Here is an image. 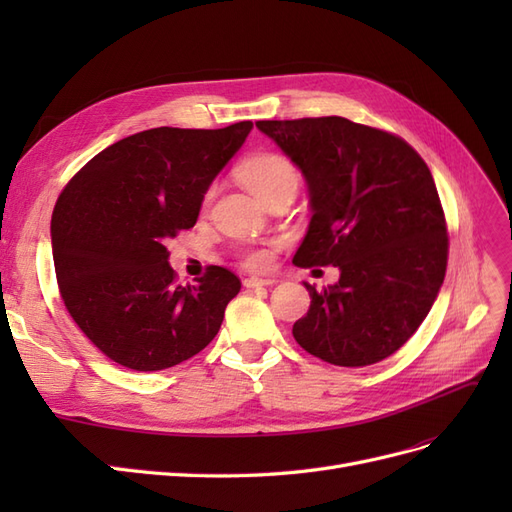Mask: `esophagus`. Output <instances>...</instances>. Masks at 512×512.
I'll list each match as a JSON object with an SVG mask.
<instances>
[{
    "label": "esophagus",
    "instance_id": "obj_1",
    "mask_svg": "<svg viewBox=\"0 0 512 512\" xmlns=\"http://www.w3.org/2000/svg\"><path fill=\"white\" fill-rule=\"evenodd\" d=\"M273 284L275 280H271V277H258V275H250L243 280L245 288H260V286H273Z\"/></svg>",
    "mask_w": 512,
    "mask_h": 512
}]
</instances>
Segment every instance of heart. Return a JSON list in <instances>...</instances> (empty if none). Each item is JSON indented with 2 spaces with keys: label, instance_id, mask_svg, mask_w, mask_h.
<instances>
[{
  "label": "heart",
  "instance_id": "1",
  "mask_svg": "<svg viewBox=\"0 0 512 512\" xmlns=\"http://www.w3.org/2000/svg\"><path fill=\"white\" fill-rule=\"evenodd\" d=\"M237 177L262 205L277 194H294L299 188V170L294 168V164L288 158L273 151H262L252 158H247L237 168ZM269 258L271 254L267 250H252L247 252L245 262L250 267H265Z\"/></svg>",
  "mask_w": 512,
  "mask_h": 512
}]
</instances>
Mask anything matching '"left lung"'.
I'll return each mask as SVG.
<instances>
[{
    "label": "left lung",
    "mask_w": 512,
    "mask_h": 512,
    "mask_svg": "<svg viewBox=\"0 0 512 512\" xmlns=\"http://www.w3.org/2000/svg\"><path fill=\"white\" fill-rule=\"evenodd\" d=\"M301 170L312 220L292 262L339 269L294 322L318 359L365 367L404 346L427 318L446 273L448 237L436 183L399 136L344 117L256 121Z\"/></svg>",
    "instance_id": "left-lung-1"
}]
</instances>
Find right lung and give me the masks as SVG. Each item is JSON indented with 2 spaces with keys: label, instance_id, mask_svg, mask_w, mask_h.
Listing matches in <instances>:
<instances>
[{
  "label": "right lung",
  "instance_id": "1",
  "mask_svg": "<svg viewBox=\"0 0 512 512\" xmlns=\"http://www.w3.org/2000/svg\"><path fill=\"white\" fill-rule=\"evenodd\" d=\"M252 128L136 132L91 158L57 198L51 243L61 299L111 361L160 371L218 335L239 277L209 267L198 284L179 286L166 241L196 224L209 185Z\"/></svg>",
  "mask_w": 512,
  "mask_h": 512
}]
</instances>
